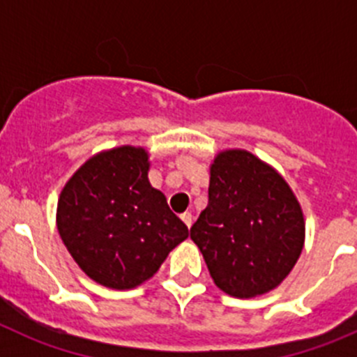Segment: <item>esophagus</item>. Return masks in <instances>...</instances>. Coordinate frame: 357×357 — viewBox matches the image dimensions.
Wrapping results in <instances>:
<instances>
[{
	"label": "esophagus",
	"mask_w": 357,
	"mask_h": 357,
	"mask_svg": "<svg viewBox=\"0 0 357 357\" xmlns=\"http://www.w3.org/2000/svg\"><path fill=\"white\" fill-rule=\"evenodd\" d=\"M181 220L185 223V227H188V229L193 225V214H191V213H182Z\"/></svg>",
	"instance_id": "obj_1"
}]
</instances>
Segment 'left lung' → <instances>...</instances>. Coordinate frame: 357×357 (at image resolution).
<instances>
[{
	"label": "left lung",
	"instance_id": "left-lung-1",
	"mask_svg": "<svg viewBox=\"0 0 357 357\" xmlns=\"http://www.w3.org/2000/svg\"><path fill=\"white\" fill-rule=\"evenodd\" d=\"M304 236L301 206L275 169L245 150L214 159L209 202L191 239L218 288L232 296L273 289L295 266Z\"/></svg>",
	"mask_w": 357,
	"mask_h": 357
}]
</instances>
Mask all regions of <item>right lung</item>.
<instances>
[{"label": "right lung", "instance_id": "right-lung-1", "mask_svg": "<svg viewBox=\"0 0 357 357\" xmlns=\"http://www.w3.org/2000/svg\"><path fill=\"white\" fill-rule=\"evenodd\" d=\"M148 153L121 146L98 153L69 178L56 207L66 248L93 280L130 289L150 279L189 236L148 182Z\"/></svg>", "mask_w": 357, "mask_h": 357}]
</instances>
